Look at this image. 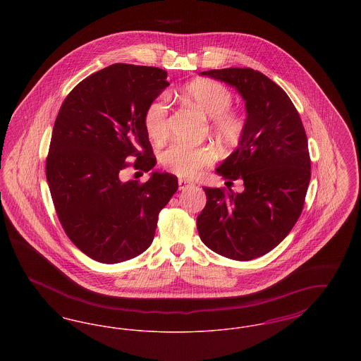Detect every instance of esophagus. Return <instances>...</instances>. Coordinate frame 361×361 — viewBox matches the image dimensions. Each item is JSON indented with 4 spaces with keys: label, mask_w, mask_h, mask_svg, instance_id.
<instances>
[{
    "label": "esophagus",
    "mask_w": 361,
    "mask_h": 361,
    "mask_svg": "<svg viewBox=\"0 0 361 361\" xmlns=\"http://www.w3.org/2000/svg\"><path fill=\"white\" fill-rule=\"evenodd\" d=\"M189 185H190V183L187 181V180H183V178L178 180V189H180V190H184V189L188 188Z\"/></svg>",
    "instance_id": "1"
}]
</instances>
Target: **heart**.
Wrapping results in <instances>:
<instances>
[{"label": "heart", "instance_id": "heart-1", "mask_svg": "<svg viewBox=\"0 0 361 361\" xmlns=\"http://www.w3.org/2000/svg\"><path fill=\"white\" fill-rule=\"evenodd\" d=\"M185 100L214 119V127L224 139L234 140L240 137L242 121L228 111L233 96L226 86L212 80H197L185 86L183 92ZM169 106L164 97L150 104L145 112V128L147 135L155 142L168 137ZM161 164L169 172L189 177L195 176L212 161V152L208 147H196L174 143L159 155Z\"/></svg>", "mask_w": 361, "mask_h": 361}]
</instances>
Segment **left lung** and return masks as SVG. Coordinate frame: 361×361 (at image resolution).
I'll return each mask as SVG.
<instances>
[{
    "label": "left lung",
    "instance_id": "8db88e82",
    "mask_svg": "<svg viewBox=\"0 0 361 361\" xmlns=\"http://www.w3.org/2000/svg\"><path fill=\"white\" fill-rule=\"evenodd\" d=\"M200 74L235 87L246 119L238 146L215 169L228 184L242 180L243 190L203 188L207 204L197 231L215 253L249 261L275 249L302 214L311 178L306 131L287 93L257 70Z\"/></svg>",
    "mask_w": 361,
    "mask_h": 361
}]
</instances>
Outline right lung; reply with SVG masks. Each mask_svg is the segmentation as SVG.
I'll return each instance as SVG.
<instances>
[{"mask_svg":"<svg viewBox=\"0 0 361 361\" xmlns=\"http://www.w3.org/2000/svg\"><path fill=\"white\" fill-rule=\"evenodd\" d=\"M165 70L127 63L89 75L69 93L54 123L46 176L71 242L103 264L137 257L154 240L159 211L178 188L171 173L145 184L121 181L126 158L149 172L155 157L145 128L147 106L169 82Z\"/></svg>","mask_w":361,"mask_h":361,"instance_id":"obj_1","label":"right lung"}]
</instances>
